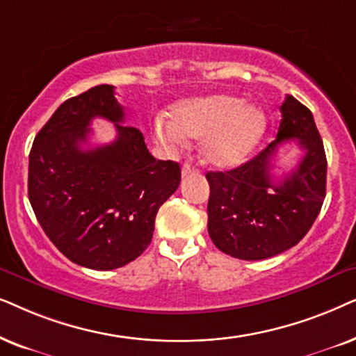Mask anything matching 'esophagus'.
I'll use <instances>...</instances> for the list:
<instances>
[{"label": "esophagus", "instance_id": "obj_1", "mask_svg": "<svg viewBox=\"0 0 356 356\" xmlns=\"http://www.w3.org/2000/svg\"><path fill=\"white\" fill-rule=\"evenodd\" d=\"M197 172V169L193 168L192 164H188V163H186L182 165V177H187V175H191V174H195Z\"/></svg>", "mask_w": 356, "mask_h": 356}]
</instances>
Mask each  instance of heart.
Wrapping results in <instances>:
<instances>
[{
  "instance_id": "1",
  "label": "heart",
  "mask_w": 356,
  "mask_h": 356,
  "mask_svg": "<svg viewBox=\"0 0 356 356\" xmlns=\"http://www.w3.org/2000/svg\"><path fill=\"white\" fill-rule=\"evenodd\" d=\"M170 117L172 120H156V134L174 146L186 145L187 136L203 140V159L215 168L243 163L267 129L262 108L231 94L184 99L172 107Z\"/></svg>"
}]
</instances>
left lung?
Returning <instances> with one entry per match:
<instances>
[{"mask_svg":"<svg viewBox=\"0 0 356 356\" xmlns=\"http://www.w3.org/2000/svg\"><path fill=\"white\" fill-rule=\"evenodd\" d=\"M277 140L257 156L226 172H207L208 234L221 252L262 260L296 245L311 229L325 198L327 159L314 118L306 106L286 96ZM295 140L305 156L280 183L271 159L283 143Z\"/></svg>","mask_w":356,"mask_h":356,"instance_id":"left-lung-1","label":"left lung"}]
</instances>
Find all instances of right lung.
<instances>
[{
    "mask_svg": "<svg viewBox=\"0 0 356 356\" xmlns=\"http://www.w3.org/2000/svg\"><path fill=\"white\" fill-rule=\"evenodd\" d=\"M96 116L116 125L118 138L84 150ZM123 122L113 86L101 84L61 104L29 154L32 210L55 248L86 268L113 270L143 254L159 207L181 184V165L154 159Z\"/></svg>",
    "mask_w": 356,
    "mask_h": 356,
    "instance_id": "1",
    "label": "right lung"
}]
</instances>
